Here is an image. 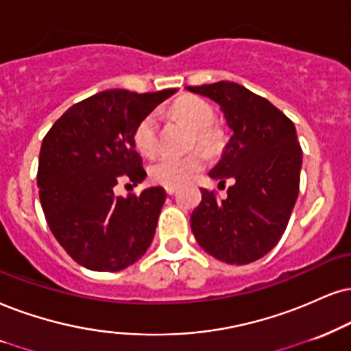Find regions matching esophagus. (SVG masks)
Listing matches in <instances>:
<instances>
[{
	"label": "esophagus",
	"instance_id": "obj_1",
	"mask_svg": "<svg viewBox=\"0 0 351 351\" xmlns=\"http://www.w3.org/2000/svg\"><path fill=\"white\" fill-rule=\"evenodd\" d=\"M176 192H177V187H174V185H166V193H167V195H174Z\"/></svg>",
	"mask_w": 351,
	"mask_h": 351
}]
</instances>
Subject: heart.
Instances as JSON below:
<instances>
[{
	"mask_svg": "<svg viewBox=\"0 0 351 351\" xmlns=\"http://www.w3.org/2000/svg\"><path fill=\"white\" fill-rule=\"evenodd\" d=\"M174 114L185 123L195 128V140L203 148L213 149L218 143V135L213 128L215 112L205 99L197 96H184L172 106ZM133 145L145 156H153L159 148L158 117L148 114L138 122L133 132ZM206 154L202 149H193L187 154H164L149 166V177L162 185H182L197 176L205 167Z\"/></svg>",
	"mask_w": 351,
	"mask_h": 351,
	"instance_id": "heart-1",
	"label": "heart"
}]
</instances>
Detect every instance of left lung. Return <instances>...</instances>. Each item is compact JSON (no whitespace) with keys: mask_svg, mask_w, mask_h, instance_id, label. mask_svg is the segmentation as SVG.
<instances>
[{"mask_svg":"<svg viewBox=\"0 0 351 351\" xmlns=\"http://www.w3.org/2000/svg\"><path fill=\"white\" fill-rule=\"evenodd\" d=\"M185 89L221 109L231 140L210 177L234 182L224 200L202 189L200 205L190 216L193 236L221 262L258 261L278 244L300 192L302 151L295 123L267 99L231 81Z\"/></svg>","mask_w":351,"mask_h":351,"instance_id":"8db88e82","label":"left lung"}]
</instances>
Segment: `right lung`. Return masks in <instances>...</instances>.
I'll return each instance as SVG.
<instances>
[{"label":"right lung","mask_w":351,"mask_h":351,"mask_svg":"<svg viewBox=\"0 0 351 351\" xmlns=\"http://www.w3.org/2000/svg\"><path fill=\"white\" fill-rule=\"evenodd\" d=\"M174 93L102 90L71 106L43 138L37 172L40 205L55 239L80 265L123 270L153 242L164 189L115 197L114 187L123 179L133 185L145 180L133 132Z\"/></svg>","instance_id":"obj_1"}]
</instances>
